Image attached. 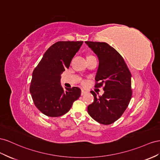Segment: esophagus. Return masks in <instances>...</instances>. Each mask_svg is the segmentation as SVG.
<instances>
[{
    "label": "esophagus",
    "mask_w": 160,
    "mask_h": 160,
    "mask_svg": "<svg viewBox=\"0 0 160 160\" xmlns=\"http://www.w3.org/2000/svg\"><path fill=\"white\" fill-rule=\"evenodd\" d=\"M86 93H87V91H86L84 90H82V92H81V95L83 96L84 94H86Z\"/></svg>",
    "instance_id": "obj_1"
}]
</instances>
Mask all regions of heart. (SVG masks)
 Returning <instances> with one entry per match:
<instances>
[{"label":"heart","mask_w":160,"mask_h":160,"mask_svg":"<svg viewBox=\"0 0 160 160\" xmlns=\"http://www.w3.org/2000/svg\"><path fill=\"white\" fill-rule=\"evenodd\" d=\"M82 83H83L84 84H85L86 83V81H83V82H82Z\"/></svg>","instance_id":"heart-1"}]
</instances>
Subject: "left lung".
<instances>
[{
	"mask_svg": "<svg viewBox=\"0 0 160 160\" xmlns=\"http://www.w3.org/2000/svg\"><path fill=\"white\" fill-rule=\"evenodd\" d=\"M98 59L96 87L104 86V92L97 97L93 91L94 102L88 112L94 120L110 125L119 118L131 98V74L121 55L108 43L85 42Z\"/></svg>",
	"mask_w": 160,
	"mask_h": 160,
	"instance_id": "obj_1",
	"label": "left lung"
}]
</instances>
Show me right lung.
I'll use <instances>...</instances> for the list:
<instances>
[{
  "instance_id": "obj_1",
  "label": "right lung",
  "mask_w": 160,
  "mask_h": 160,
  "mask_svg": "<svg viewBox=\"0 0 160 160\" xmlns=\"http://www.w3.org/2000/svg\"><path fill=\"white\" fill-rule=\"evenodd\" d=\"M83 42H58L45 53L32 75L29 91L35 105L48 117H56L70 111L80 97L78 87H62L61 74L70 65Z\"/></svg>"
}]
</instances>
